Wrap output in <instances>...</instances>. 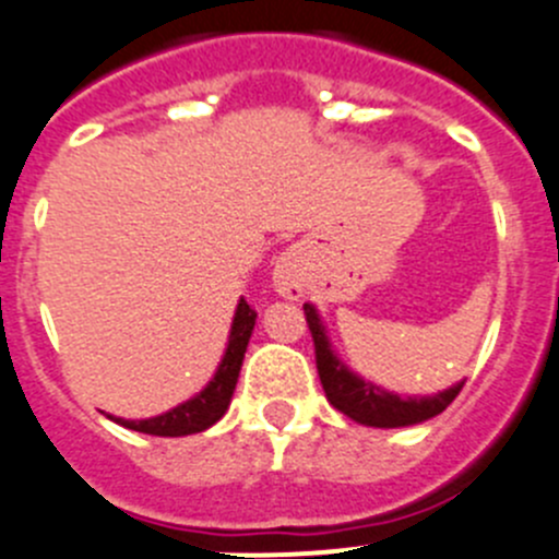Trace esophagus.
I'll return each mask as SVG.
<instances>
[{"label":"esophagus","mask_w":559,"mask_h":559,"mask_svg":"<svg viewBox=\"0 0 559 559\" xmlns=\"http://www.w3.org/2000/svg\"><path fill=\"white\" fill-rule=\"evenodd\" d=\"M273 286L286 300H300L306 295V257L300 248H286L273 264Z\"/></svg>","instance_id":"obj_1"}]
</instances>
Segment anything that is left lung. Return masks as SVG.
<instances>
[{
    "label": "left lung",
    "instance_id": "8db88e82",
    "mask_svg": "<svg viewBox=\"0 0 559 559\" xmlns=\"http://www.w3.org/2000/svg\"><path fill=\"white\" fill-rule=\"evenodd\" d=\"M302 311H306L308 330H311L313 335L317 368L319 379H322L324 395H328V401L335 409L344 412L346 417H352L355 424L373 426V429H401V426L424 424V420H431V417L440 415L442 409H448V404H451L459 395V390L464 388L462 379V382L451 384V388L440 390V393L435 395L390 393V390L362 379L360 373L352 371V368L335 355L322 317H319V311L311 302H306Z\"/></svg>",
    "mask_w": 559,
    "mask_h": 559
}]
</instances>
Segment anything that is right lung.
<instances>
[{"label": "right lung", "instance_id": "obj_1", "mask_svg": "<svg viewBox=\"0 0 559 559\" xmlns=\"http://www.w3.org/2000/svg\"><path fill=\"white\" fill-rule=\"evenodd\" d=\"M253 324H257V311L240 297L235 319H231L229 344H226L224 357H221L218 362V371L213 373L207 388L199 390L193 399L177 404L175 409L164 412V415L147 417V420H124V417L114 415L108 417H111L114 424L124 426V429L142 431V435L153 437H188L199 435V431L218 424L221 417H224V412L229 409L231 395H235L237 377H240V366L242 357H246L248 341H251Z\"/></svg>", "mask_w": 559, "mask_h": 559}]
</instances>
